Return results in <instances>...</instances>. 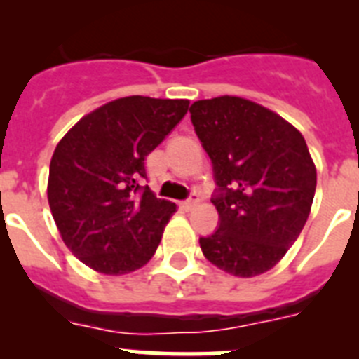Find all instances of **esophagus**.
Instances as JSON below:
<instances>
[{
	"label": "esophagus",
	"instance_id": "34e87169",
	"mask_svg": "<svg viewBox=\"0 0 359 359\" xmlns=\"http://www.w3.org/2000/svg\"><path fill=\"white\" fill-rule=\"evenodd\" d=\"M198 203H199V198L196 194H192L189 199H187V201L182 203V207L185 208V210H192V208H194Z\"/></svg>",
	"mask_w": 359,
	"mask_h": 359
}]
</instances>
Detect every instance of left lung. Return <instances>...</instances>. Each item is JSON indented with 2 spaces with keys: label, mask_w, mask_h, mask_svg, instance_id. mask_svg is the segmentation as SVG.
Returning a JSON list of instances; mask_svg holds the SVG:
<instances>
[{
  "label": "left lung",
  "mask_w": 359,
  "mask_h": 359,
  "mask_svg": "<svg viewBox=\"0 0 359 359\" xmlns=\"http://www.w3.org/2000/svg\"><path fill=\"white\" fill-rule=\"evenodd\" d=\"M190 118L219 187V228L199 239L203 255L233 277L266 273L300 236L315 198L316 167L302 133L231 95L198 100Z\"/></svg>",
  "instance_id": "obj_1"
}]
</instances>
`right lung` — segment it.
I'll return each mask as SVG.
<instances>
[{
	"instance_id": "obj_1",
	"label": "right lung",
	"mask_w": 359,
	"mask_h": 359,
	"mask_svg": "<svg viewBox=\"0 0 359 359\" xmlns=\"http://www.w3.org/2000/svg\"><path fill=\"white\" fill-rule=\"evenodd\" d=\"M185 98L122 97L82 116L53 151L48 205L62 241L88 268L126 275L156 252L176 205L149 187L145 158L189 109Z\"/></svg>"
}]
</instances>
